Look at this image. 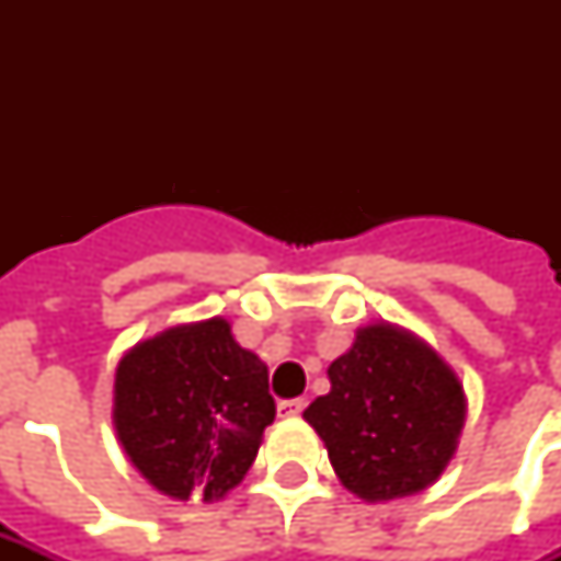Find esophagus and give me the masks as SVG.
<instances>
[{
	"label": "esophagus",
	"mask_w": 561,
	"mask_h": 561,
	"mask_svg": "<svg viewBox=\"0 0 561 561\" xmlns=\"http://www.w3.org/2000/svg\"><path fill=\"white\" fill-rule=\"evenodd\" d=\"M276 410H279V419H294L306 410V399H285L279 401V408Z\"/></svg>",
	"instance_id": "esophagus-1"
}]
</instances>
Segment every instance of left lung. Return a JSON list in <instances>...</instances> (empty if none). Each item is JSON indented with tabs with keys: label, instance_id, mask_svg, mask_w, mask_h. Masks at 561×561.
Wrapping results in <instances>:
<instances>
[{
	"label": "left lung",
	"instance_id": "8db88e82",
	"mask_svg": "<svg viewBox=\"0 0 561 561\" xmlns=\"http://www.w3.org/2000/svg\"><path fill=\"white\" fill-rule=\"evenodd\" d=\"M329 381L302 419L352 495L367 504L416 495L448 469L469 401L434 346L399 325H360Z\"/></svg>",
	"mask_w": 561,
	"mask_h": 561
}]
</instances>
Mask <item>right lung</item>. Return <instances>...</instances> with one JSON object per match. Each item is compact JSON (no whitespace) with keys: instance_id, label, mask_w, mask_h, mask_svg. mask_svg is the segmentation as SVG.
Wrapping results in <instances>:
<instances>
[{"instance_id":"right-lung-1","label":"right lung","mask_w":561,"mask_h":561,"mask_svg":"<svg viewBox=\"0 0 561 561\" xmlns=\"http://www.w3.org/2000/svg\"><path fill=\"white\" fill-rule=\"evenodd\" d=\"M273 416L267 367L238 346L224 317L171 325L118 360L116 439L136 471L174 501L227 497Z\"/></svg>"}]
</instances>
